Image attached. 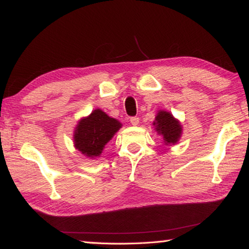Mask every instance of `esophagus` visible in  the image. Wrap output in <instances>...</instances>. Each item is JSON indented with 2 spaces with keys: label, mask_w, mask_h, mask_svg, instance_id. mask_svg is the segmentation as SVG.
Listing matches in <instances>:
<instances>
[{
  "label": "esophagus",
  "mask_w": 249,
  "mask_h": 249,
  "mask_svg": "<svg viewBox=\"0 0 249 249\" xmlns=\"http://www.w3.org/2000/svg\"><path fill=\"white\" fill-rule=\"evenodd\" d=\"M138 123H140V119H138L137 116L130 117V124L134 125V126H136V125H138Z\"/></svg>",
  "instance_id": "34e87169"
}]
</instances>
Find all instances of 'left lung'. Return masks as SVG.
<instances>
[{"label": "left lung", "mask_w": 249, "mask_h": 249, "mask_svg": "<svg viewBox=\"0 0 249 249\" xmlns=\"http://www.w3.org/2000/svg\"><path fill=\"white\" fill-rule=\"evenodd\" d=\"M154 125L156 126V130L163 136L166 145H175L179 141L182 129L179 122L176 121L170 113L160 111L156 116Z\"/></svg>", "instance_id": "left-lung-1"}]
</instances>
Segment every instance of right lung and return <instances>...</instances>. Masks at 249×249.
Returning a JSON list of instances; mask_svg holds the SVG:
<instances>
[{"mask_svg": "<svg viewBox=\"0 0 249 249\" xmlns=\"http://www.w3.org/2000/svg\"><path fill=\"white\" fill-rule=\"evenodd\" d=\"M121 126L115 119L107 116L99 108L95 109L89 117L79 122L74 134L75 148L88 157H96Z\"/></svg>", "mask_w": 249, "mask_h": 249, "instance_id": "1", "label": "right lung"}]
</instances>
